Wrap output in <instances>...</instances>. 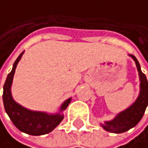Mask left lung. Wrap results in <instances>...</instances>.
Instances as JSON below:
<instances>
[{"label":"left lung","instance_id":"obj_1","mask_svg":"<svg viewBox=\"0 0 148 148\" xmlns=\"http://www.w3.org/2000/svg\"><path fill=\"white\" fill-rule=\"evenodd\" d=\"M135 61L140 77V94L137 100L128 108L120 112L111 121L102 123L103 128L113 133H123L134 127L141 121L148 104V82L145 75L141 70V66L135 56L129 55Z\"/></svg>","mask_w":148,"mask_h":148}]
</instances>
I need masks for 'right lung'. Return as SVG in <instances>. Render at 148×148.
<instances>
[{"label":"right lung","instance_id":"add662e5","mask_svg":"<svg viewBox=\"0 0 148 148\" xmlns=\"http://www.w3.org/2000/svg\"><path fill=\"white\" fill-rule=\"evenodd\" d=\"M23 54L22 52L19 57L17 58L13 64L12 70L7 75L3 86V101L5 112L9 116L10 120L14 123V125L26 134L39 136L45 135L51 132L56 126L59 125L62 119V111L65 110L68 104L71 102V98L64 101L61 106L60 111L57 114H48L46 112L41 111H32L22 106L21 104L17 103L13 100L12 95H11V86H12L13 77L15 74V70L17 67L18 62H20L21 58Z\"/></svg>","mask_w":148,"mask_h":148}]
</instances>
